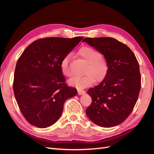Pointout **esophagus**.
Segmentation results:
<instances>
[{"label": "esophagus", "mask_w": 154, "mask_h": 154, "mask_svg": "<svg viewBox=\"0 0 154 154\" xmlns=\"http://www.w3.org/2000/svg\"><path fill=\"white\" fill-rule=\"evenodd\" d=\"M78 93L79 95H82V94H84L85 93V91L84 90H82V89H80V88H78Z\"/></svg>", "instance_id": "1"}]
</instances>
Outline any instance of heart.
Masks as SVG:
<instances>
[{
  "label": "heart",
  "mask_w": 154,
  "mask_h": 154,
  "mask_svg": "<svg viewBox=\"0 0 154 154\" xmlns=\"http://www.w3.org/2000/svg\"><path fill=\"white\" fill-rule=\"evenodd\" d=\"M80 57L87 63L85 69V74L83 76H74L69 81L70 85L77 88H85L91 85L95 80L103 81L109 73V66L107 60L101 57V54L92 48H82L78 51ZM70 54L65 56L60 63V69L64 76H71V69L69 65Z\"/></svg>",
  "instance_id": "heart-1"
}]
</instances>
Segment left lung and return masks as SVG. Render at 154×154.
<instances>
[{
	"label": "left lung",
	"instance_id": "left-lung-1",
	"mask_svg": "<svg viewBox=\"0 0 154 154\" xmlns=\"http://www.w3.org/2000/svg\"><path fill=\"white\" fill-rule=\"evenodd\" d=\"M83 42L103 54L109 66L105 80L87 91L92 103L87 116L100 127H114L128 117L137 102L141 82L139 63L132 50L115 38H85Z\"/></svg>",
	"mask_w": 154,
	"mask_h": 154
}]
</instances>
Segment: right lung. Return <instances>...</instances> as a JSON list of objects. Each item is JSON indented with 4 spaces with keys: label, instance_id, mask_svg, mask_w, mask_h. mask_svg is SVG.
I'll return each mask as SVG.
<instances>
[{
    "label": "right lung",
    "instance_id": "right-lung-1",
    "mask_svg": "<svg viewBox=\"0 0 154 154\" xmlns=\"http://www.w3.org/2000/svg\"><path fill=\"white\" fill-rule=\"evenodd\" d=\"M50 37L34 41L18 58L13 91L25 119L32 125L46 128L61 116L64 102L77 94L69 87L60 63L83 39Z\"/></svg>",
    "mask_w": 154,
    "mask_h": 154
}]
</instances>
